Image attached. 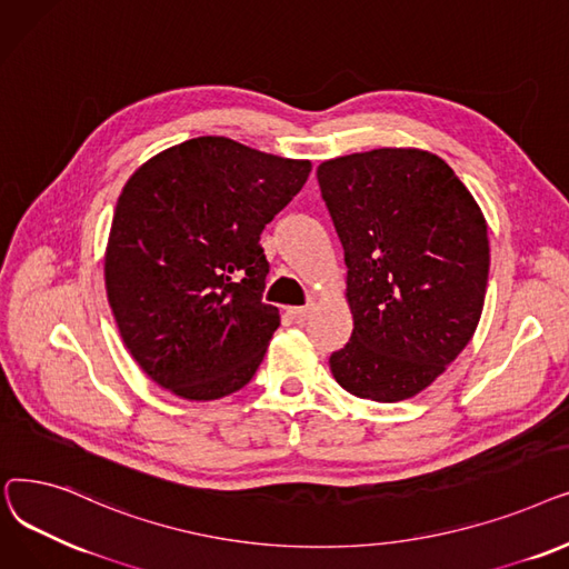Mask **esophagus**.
Listing matches in <instances>:
<instances>
[{"mask_svg": "<svg viewBox=\"0 0 569 569\" xmlns=\"http://www.w3.org/2000/svg\"><path fill=\"white\" fill-rule=\"evenodd\" d=\"M312 310H315V306L312 303H308V306H301V308H287V312L296 319V321H301V319H306V317H310L312 315Z\"/></svg>", "mask_w": 569, "mask_h": 569, "instance_id": "34e87169", "label": "esophagus"}]
</instances>
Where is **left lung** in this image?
Instances as JSON below:
<instances>
[{
  "instance_id": "left-lung-1",
  "label": "left lung",
  "mask_w": 569,
  "mask_h": 569,
  "mask_svg": "<svg viewBox=\"0 0 569 569\" xmlns=\"http://www.w3.org/2000/svg\"><path fill=\"white\" fill-rule=\"evenodd\" d=\"M317 180L355 317L331 372L351 396L412 398L475 336L491 261L483 214L449 164L415 148L329 159Z\"/></svg>"
}]
</instances>
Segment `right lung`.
I'll return each instance as SVG.
<instances>
[{
    "label": "right lung",
    "mask_w": 569,
    "mask_h": 569,
    "mask_svg": "<svg viewBox=\"0 0 569 569\" xmlns=\"http://www.w3.org/2000/svg\"><path fill=\"white\" fill-rule=\"evenodd\" d=\"M312 164L199 137L133 173L108 236L106 293L131 357L187 400L246 387L280 327L261 301L263 227L301 192Z\"/></svg>",
    "instance_id": "1"
}]
</instances>
